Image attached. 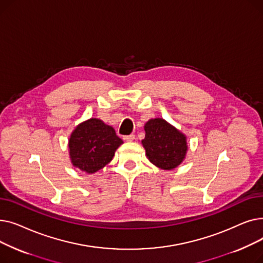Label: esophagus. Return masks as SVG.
Instances as JSON below:
<instances>
[{
	"instance_id": "34e87169",
	"label": "esophagus",
	"mask_w": 263,
	"mask_h": 263,
	"mask_svg": "<svg viewBox=\"0 0 263 263\" xmlns=\"http://www.w3.org/2000/svg\"><path fill=\"white\" fill-rule=\"evenodd\" d=\"M134 140H135V135H133V134L123 136V141H126V142H132Z\"/></svg>"
}]
</instances>
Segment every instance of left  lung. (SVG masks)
<instances>
[{
	"label": "left lung",
	"mask_w": 263,
	"mask_h": 263,
	"mask_svg": "<svg viewBox=\"0 0 263 263\" xmlns=\"http://www.w3.org/2000/svg\"><path fill=\"white\" fill-rule=\"evenodd\" d=\"M142 145L147 159L164 171H173L180 165L187 153L186 135L163 118H151L144 126Z\"/></svg>",
	"instance_id": "8db88e82"
}]
</instances>
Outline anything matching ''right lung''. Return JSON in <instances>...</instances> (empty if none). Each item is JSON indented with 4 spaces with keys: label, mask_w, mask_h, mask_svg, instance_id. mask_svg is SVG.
<instances>
[{
    "label": "right lung",
    "mask_w": 263,
    "mask_h": 263,
    "mask_svg": "<svg viewBox=\"0 0 263 263\" xmlns=\"http://www.w3.org/2000/svg\"><path fill=\"white\" fill-rule=\"evenodd\" d=\"M123 144L113 127L99 118L79 123L68 141L69 158L73 167L95 174L112 161L115 151Z\"/></svg>",
    "instance_id": "1"
}]
</instances>
